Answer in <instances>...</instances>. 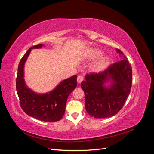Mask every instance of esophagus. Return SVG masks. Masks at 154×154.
Segmentation results:
<instances>
[{"instance_id": "obj_1", "label": "esophagus", "mask_w": 154, "mask_h": 154, "mask_svg": "<svg viewBox=\"0 0 154 154\" xmlns=\"http://www.w3.org/2000/svg\"><path fill=\"white\" fill-rule=\"evenodd\" d=\"M83 80V78L82 76H78L77 78V82L78 83H81Z\"/></svg>"}]
</instances>
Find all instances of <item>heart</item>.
<instances>
[{
  "instance_id": "1",
  "label": "heart",
  "mask_w": 154,
  "mask_h": 154,
  "mask_svg": "<svg viewBox=\"0 0 154 154\" xmlns=\"http://www.w3.org/2000/svg\"><path fill=\"white\" fill-rule=\"evenodd\" d=\"M103 54V51L98 49H92L88 51L87 54V58L89 60H93L98 58ZM110 57L109 56L104 55L101 56L92 65L91 67L92 71L94 72H97L100 71L101 69L105 67L108 63L109 62Z\"/></svg>"
}]
</instances>
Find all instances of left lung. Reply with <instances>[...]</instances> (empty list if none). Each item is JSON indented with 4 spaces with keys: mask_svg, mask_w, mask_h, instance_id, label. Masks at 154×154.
<instances>
[{
    "mask_svg": "<svg viewBox=\"0 0 154 154\" xmlns=\"http://www.w3.org/2000/svg\"><path fill=\"white\" fill-rule=\"evenodd\" d=\"M122 60L99 73L85 76L81 87L85 95V106L90 116L95 118L113 116L122 109L132 83L131 65L122 51L116 49ZM110 82L109 85L105 84Z\"/></svg>",
    "mask_w": 154,
    "mask_h": 154,
    "instance_id": "left-lung-1",
    "label": "left lung"
}]
</instances>
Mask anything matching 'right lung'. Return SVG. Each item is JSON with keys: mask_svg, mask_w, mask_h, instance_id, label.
Segmentation results:
<instances>
[{"mask_svg": "<svg viewBox=\"0 0 154 154\" xmlns=\"http://www.w3.org/2000/svg\"><path fill=\"white\" fill-rule=\"evenodd\" d=\"M42 46L44 45L32 46L20 60L16 80L17 92L21 108L26 114L44 122H55L61 119L64 115L67 97L77 86V76L74 75L62 81L53 90L44 94H38L27 87L24 73L26 61L31 49H40Z\"/></svg>", "mask_w": 154, "mask_h": 154, "instance_id": "add662e5", "label": "right lung"}]
</instances>
